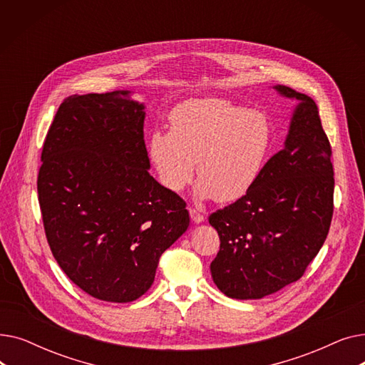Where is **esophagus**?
<instances>
[{
    "instance_id": "obj_1",
    "label": "esophagus",
    "mask_w": 365,
    "mask_h": 365,
    "mask_svg": "<svg viewBox=\"0 0 365 365\" xmlns=\"http://www.w3.org/2000/svg\"><path fill=\"white\" fill-rule=\"evenodd\" d=\"M189 215H190V219H192V222H195V223L204 222V215L197 212L195 208H189Z\"/></svg>"
}]
</instances>
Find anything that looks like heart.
Listing matches in <instances>:
<instances>
[{
  "instance_id": "1",
  "label": "heart",
  "mask_w": 365,
  "mask_h": 365,
  "mask_svg": "<svg viewBox=\"0 0 365 365\" xmlns=\"http://www.w3.org/2000/svg\"><path fill=\"white\" fill-rule=\"evenodd\" d=\"M272 145V128L259 110L222 99H192L170 113V131L149 138L160 182L180 192L195 175L197 195L232 202L259 179Z\"/></svg>"
}]
</instances>
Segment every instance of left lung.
Here are the masks:
<instances>
[{"instance_id":"obj_1","label":"left lung","mask_w":365,"mask_h":365,"mask_svg":"<svg viewBox=\"0 0 365 365\" xmlns=\"http://www.w3.org/2000/svg\"><path fill=\"white\" fill-rule=\"evenodd\" d=\"M275 90L299 101L284 149L242 198L208 217L220 238L210 271L232 299H262L302 278L331 225V146L318 106L287 86Z\"/></svg>"}]
</instances>
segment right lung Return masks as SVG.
I'll use <instances>...</instances> for the list:
<instances>
[{"mask_svg": "<svg viewBox=\"0 0 365 365\" xmlns=\"http://www.w3.org/2000/svg\"><path fill=\"white\" fill-rule=\"evenodd\" d=\"M128 96L66 98L36 182L54 259L83 292L113 303L149 290L161 255L189 226L186 202L149 175L145 106Z\"/></svg>", "mask_w": 365, "mask_h": 365, "instance_id": "1", "label": "right lung"}]
</instances>
